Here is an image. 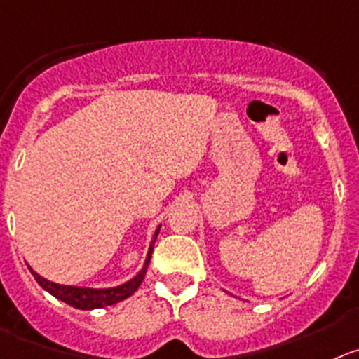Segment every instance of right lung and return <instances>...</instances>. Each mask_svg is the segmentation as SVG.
<instances>
[{"instance_id":"1","label":"right lung","mask_w":359,"mask_h":359,"mask_svg":"<svg viewBox=\"0 0 359 359\" xmlns=\"http://www.w3.org/2000/svg\"><path fill=\"white\" fill-rule=\"evenodd\" d=\"M161 226H157L156 233H154V239L150 243L149 253H147L145 264H143L142 271H140L133 280L126 281L123 285L118 287H111V289H88V287H72V285H60V283H55V281H49L46 278L40 276L39 273L32 269L28 266V269L32 271L33 278L36 280L40 287L43 290H48L51 296H55L56 299L63 301V303L70 304L74 308H79V310H93V308H104V306H111V304L118 303V301L127 299L129 296H133L138 287L142 285L143 278L147 274V267L150 264V257H152L154 251V243L157 239V233H159Z\"/></svg>"}]
</instances>
